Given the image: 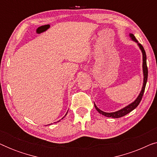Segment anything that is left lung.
Listing matches in <instances>:
<instances>
[{"label": "left lung", "instance_id": "8db88e82", "mask_svg": "<svg viewBox=\"0 0 157 157\" xmlns=\"http://www.w3.org/2000/svg\"><path fill=\"white\" fill-rule=\"evenodd\" d=\"M129 37L131 38V39L133 41H134L135 43H136L137 45H138L139 49H140L141 53H142V70H143V76H144V80H143V86H142V88H141V90L140 91V93H139V96H137V98L135 99L134 101L131 103L127 106H126L125 107H124L123 109H120L119 111H114V112H104V111H103L101 110L98 108L97 106H96V105L95 104V103H94V106H95V108L97 111L101 114L105 116V117H111V118H113V119H116V118H120V117H124V116H125L126 114H128V113H130L131 111L134 110L136 108L137 106H138V105L139 104V103H140L141 98H142V96H143V94H144V90H145V87H146V84H147V78H148V68H147V56H146V52L144 51V47L141 46V44H139L138 42V40L136 39V38H135V36H134V34L132 33H129Z\"/></svg>", "mask_w": 157, "mask_h": 157}]
</instances>
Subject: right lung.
<instances>
[{"label": "right lung", "mask_w": 157, "mask_h": 157, "mask_svg": "<svg viewBox=\"0 0 157 157\" xmlns=\"http://www.w3.org/2000/svg\"><path fill=\"white\" fill-rule=\"evenodd\" d=\"M67 113H68V111H67V112H66V115H65V116H64V117H63V118H62V119H63V118L66 117V114H67ZM59 121H60V120H59V121H58V122H59Z\"/></svg>", "instance_id": "1"}]
</instances>
